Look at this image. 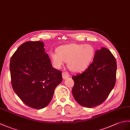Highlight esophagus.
Masks as SVG:
<instances>
[{"instance_id":"34e87169","label":"esophagus","mask_w":130,"mask_h":130,"mask_svg":"<svg viewBox=\"0 0 130 130\" xmlns=\"http://www.w3.org/2000/svg\"><path fill=\"white\" fill-rule=\"evenodd\" d=\"M62 76L64 79H66L70 76V75H69V74L67 71H64L62 73Z\"/></svg>"}]
</instances>
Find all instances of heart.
Returning <instances> with one entry per match:
<instances>
[{"label":"heart","mask_w":130,"mask_h":130,"mask_svg":"<svg viewBox=\"0 0 130 130\" xmlns=\"http://www.w3.org/2000/svg\"><path fill=\"white\" fill-rule=\"evenodd\" d=\"M50 55L56 68H61L66 61L71 71L81 72L91 64L95 56V50L90 45L70 44L59 46L56 52H51Z\"/></svg>","instance_id":"1"}]
</instances>
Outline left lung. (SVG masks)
Wrapping results in <instances>:
<instances>
[{
	"instance_id": "1",
	"label": "left lung",
	"mask_w": 130,
	"mask_h": 130,
	"mask_svg": "<svg viewBox=\"0 0 130 130\" xmlns=\"http://www.w3.org/2000/svg\"><path fill=\"white\" fill-rule=\"evenodd\" d=\"M117 64L110 51L102 47L95 52L92 62L82 74L72 77V93L75 100L85 107L101 104L115 85Z\"/></svg>"
}]
</instances>
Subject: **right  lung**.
I'll use <instances>...</instances> for the list:
<instances>
[{"mask_svg":"<svg viewBox=\"0 0 130 130\" xmlns=\"http://www.w3.org/2000/svg\"><path fill=\"white\" fill-rule=\"evenodd\" d=\"M43 42L26 41L18 48L10 62L11 85L27 106L41 109L50 103L62 72L54 68Z\"/></svg>","mask_w":130,"mask_h":130,"instance_id":"1","label":"right lung"}]
</instances>
